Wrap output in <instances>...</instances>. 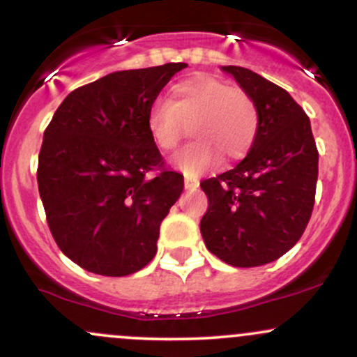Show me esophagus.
<instances>
[{"instance_id": "34e87169", "label": "esophagus", "mask_w": 357, "mask_h": 357, "mask_svg": "<svg viewBox=\"0 0 357 357\" xmlns=\"http://www.w3.org/2000/svg\"><path fill=\"white\" fill-rule=\"evenodd\" d=\"M184 186H186V190H195V188L199 186V179L196 176L186 174L184 176Z\"/></svg>"}]
</instances>
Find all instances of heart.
Returning <instances> with one entry per match:
<instances>
[{"label": "heart", "mask_w": 357, "mask_h": 357, "mask_svg": "<svg viewBox=\"0 0 357 357\" xmlns=\"http://www.w3.org/2000/svg\"><path fill=\"white\" fill-rule=\"evenodd\" d=\"M190 125L195 141L174 155V165L196 176L211 169L221 155L241 159L252 149L258 132L255 102L243 90L211 75H195L174 84L167 102H154L147 114V129L165 153L178 147Z\"/></svg>", "instance_id": "heart-1"}]
</instances>
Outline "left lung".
<instances>
[{"instance_id": "1", "label": "left lung", "mask_w": 357, "mask_h": 357, "mask_svg": "<svg viewBox=\"0 0 357 357\" xmlns=\"http://www.w3.org/2000/svg\"><path fill=\"white\" fill-rule=\"evenodd\" d=\"M255 102L258 132L236 167L202 181L206 248L233 267H258L301 240L315 202L319 153L304 109L290 93L243 67H221Z\"/></svg>"}]
</instances>
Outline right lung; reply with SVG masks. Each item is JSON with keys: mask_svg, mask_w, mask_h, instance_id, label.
<instances>
[{"mask_svg": "<svg viewBox=\"0 0 357 357\" xmlns=\"http://www.w3.org/2000/svg\"><path fill=\"white\" fill-rule=\"evenodd\" d=\"M188 63L114 72L65 97L45 129L40 198L61 252L97 275L124 277L158 252L183 192L147 129L155 97Z\"/></svg>", "mask_w": 357, "mask_h": 357, "instance_id": "right-lung-1", "label": "right lung"}]
</instances>
